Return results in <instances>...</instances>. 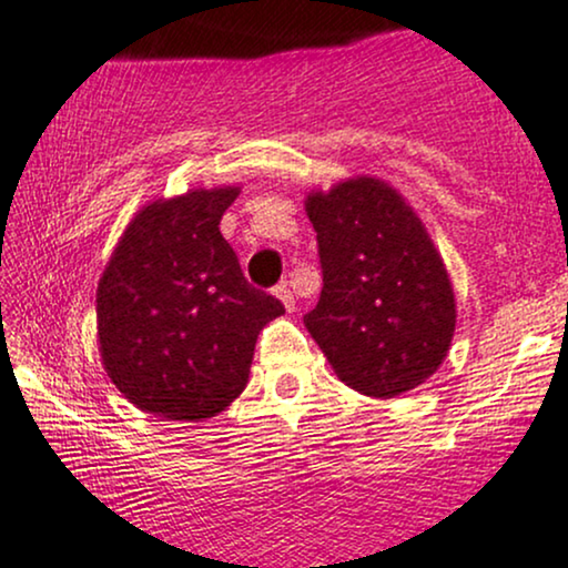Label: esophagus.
Segmentation results:
<instances>
[{
	"instance_id": "34e87169",
	"label": "esophagus",
	"mask_w": 568,
	"mask_h": 568,
	"mask_svg": "<svg viewBox=\"0 0 568 568\" xmlns=\"http://www.w3.org/2000/svg\"><path fill=\"white\" fill-rule=\"evenodd\" d=\"M273 295H276L278 300H282L286 311H290V313H295V295H292V290H290V286H286V282L278 284L276 290H273Z\"/></svg>"
}]
</instances>
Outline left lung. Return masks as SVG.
Wrapping results in <instances>:
<instances>
[{
    "mask_svg": "<svg viewBox=\"0 0 568 568\" xmlns=\"http://www.w3.org/2000/svg\"><path fill=\"white\" fill-rule=\"evenodd\" d=\"M324 286L305 326L353 390L393 398L430 379L449 353L457 303L442 252L409 202L379 178L305 196Z\"/></svg>",
    "mask_w": 568,
    "mask_h": 568,
    "instance_id": "left-lung-1",
    "label": "left lung"
}]
</instances>
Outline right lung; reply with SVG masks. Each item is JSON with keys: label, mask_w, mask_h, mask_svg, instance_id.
<instances>
[{"label": "right lung", "mask_w": 568, "mask_h": 568, "mask_svg": "<svg viewBox=\"0 0 568 568\" xmlns=\"http://www.w3.org/2000/svg\"><path fill=\"white\" fill-rule=\"evenodd\" d=\"M239 185L191 189L135 212L98 282L105 375L140 412L199 423L246 388L257 335L284 305L244 278L220 217Z\"/></svg>", "instance_id": "right-lung-1"}]
</instances>
